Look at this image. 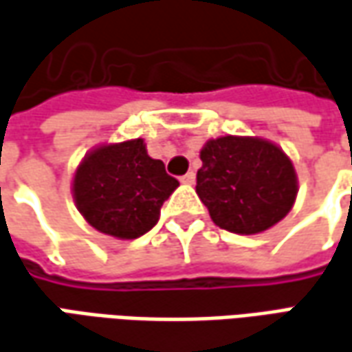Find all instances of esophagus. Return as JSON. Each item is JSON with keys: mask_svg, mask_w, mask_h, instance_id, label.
<instances>
[{"mask_svg": "<svg viewBox=\"0 0 352 352\" xmlns=\"http://www.w3.org/2000/svg\"><path fill=\"white\" fill-rule=\"evenodd\" d=\"M195 179H196L195 171H188L186 175L181 177V183H183V185H192V183H195Z\"/></svg>", "mask_w": 352, "mask_h": 352, "instance_id": "1", "label": "esophagus"}]
</instances>
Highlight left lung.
<instances>
[{
  "label": "left lung",
  "mask_w": 352,
  "mask_h": 352,
  "mask_svg": "<svg viewBox=\"0 0 352 352\" xmlns=\"http://www.w3.org/2000/svg\"><path fill=\"white\" fill-rule=\"evenodd\" d=\"M196 195L212 221L236 235H256L295 206L298 177L281 146L260 136L210 138L200 150Z\"/></svg>",
  "instance_id": "1"
}]
</instances>
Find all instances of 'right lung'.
<instances>
[{"mask_svg":"<svg viewBox=\"0 0 352 352\" xmlns=\"http://www.w3.org/2000/svg\"><path fill=\"white\" fill-rule=\"evenodd\" d=\"M179 186L162 160L148 156L142 138L104 142L76 166L71 192L86 223L121 241L138 239L160 219V210Z\"/></svg>","mask_w":352,"mask_h":352,"instance_id":"add662e5","label":"right lung"}]
</instances>
